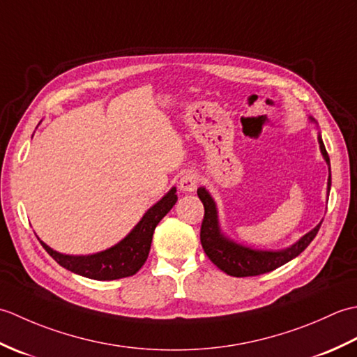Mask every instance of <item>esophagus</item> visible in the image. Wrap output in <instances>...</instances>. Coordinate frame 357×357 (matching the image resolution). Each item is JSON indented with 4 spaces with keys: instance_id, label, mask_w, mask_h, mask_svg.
Masks as SVG:
<instances>
[{
    "instance_id": "esophagus-1",
    "label": "esophagus",
    "mask_w": 357,
    "mask_h": 357,
    "mask_svg": "<svg viewBox=\"0 0 357 357\" xmlns=\"http://www.w3.org/2000/svg\"><path fill=\"white\" fill-rule=\"evenodd\" d=\"M199 185V176L195 172H185L179 181V187L183 192H195Z\"/></svg>"
}]
</instances>
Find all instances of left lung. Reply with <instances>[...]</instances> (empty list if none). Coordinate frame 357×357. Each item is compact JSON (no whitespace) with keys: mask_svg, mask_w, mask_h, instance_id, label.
<instances>
[{"mask_svg":"<svg viewBox=\"0 0 357 357\" xmlns=\"http://www.w3.org/2000/svg\"><path fill=\"white\" fill-rule=\"evenodd\" d=\"M313 119V118H310ZM314 121V119H313ZM319 141L321 153L325 161L330 165V158L322 142L321 135L317 136ZM331 187V170L328 176V192ZM198 196L204 204V219L201 225V244L204 252L208 256V259L213 262L219 270L234 278L245 276H257L276 270L280 265L294 259L310 245L317 231L321 229L322 221L317 224L312 231H308L305 236H302L291 247L278 250V252H268V250H253L244 245H239L236 242L227 239L219 229L218 210L216 204L211 198L206 188H198Z\"/></svg>","mask_w":357,"mask_h":357,"instance_id":"1","label":"left lung"}]
</instances>
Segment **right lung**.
I'll list each match as a JSON object with an SVG mask.
<instances>
[{
    "label": "right lung",
    "instance_id": "obj_1",
    "mask_svg": "<svg viewBox=\"0 0 357 357\" xmlns=\"http://www.w3.org/2000/svg\"><path fill=\"white\" fill-rule=\"evenodd\" d=\"M176 201V188L173 187L161 201H158L153 207L149 208L138 225L123 241L100 253L89 256L63 255L45 245L43 241L40 242L45 252L61 267L77 273V275L95 280H113L133 276L147 261L156 225L169 213Z\"/></svg>",
    "mask_w": 357,
    "mask_h": 357
}]
</instances>
